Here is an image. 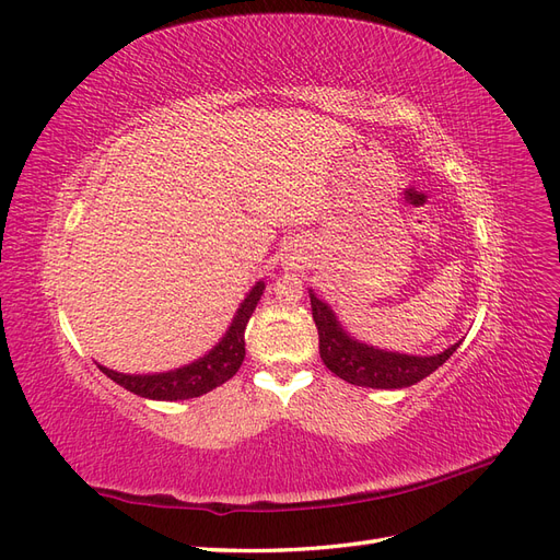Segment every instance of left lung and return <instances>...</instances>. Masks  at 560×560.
<instances>
[{
  "instance_id": "1",
  "label": "left lung",
  "mask_w": 560,
  "mask_h": 560,
  "mask_svg": "<svg viewBox=\"0 0 560 560\" xmlns=\"http://www.w3.org/2000/svg\"><path fill=\"white\" fill-rule=\"evenodd\" d=\"M313 319L319 334V358L327 364L331 374L343 378L350 385L376 387V389H397L409 387L418 381L428 378L432 371L442 366L451 354L460 348V341L432 358H413V354L385 352L378 348H369L338 327L334 313L327 303H322L311 292Z\"/></svg>"
}]
</instances>
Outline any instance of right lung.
I'll return each instance as SVG.
<instances>
[{
    "label": "right lung",
    "mask_w": 560,
    "mask_h": 560,
    "mask_svg": "<svg viewBox=\"0 0 560 560\" xmlns=\"http://www.w3.org/2000/svg\"><path fill=\"white\" fill-rule=\"evenodd\" d=\"M264 294V282H257L252 287L247 299L241 303L238 313H235L226 336L210 350L206 358L198 362L182 366L167 374H154V376H126L118 371L103 369V374L118 383L121 387L130 389L132 395L147 397V399H161V401H177V399H191L210 393V389L226 383L235 376V371L241 369L245 360V327L257 308V303Z\"/></svg>",
    "instance_id": "add662e5"
}]
</instances>
